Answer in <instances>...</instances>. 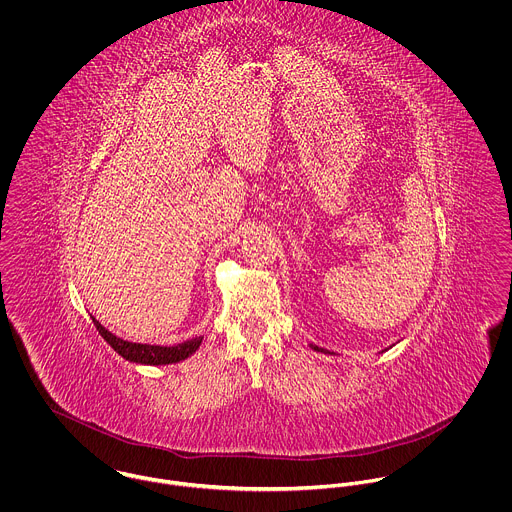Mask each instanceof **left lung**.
Wrapping results in <instances>:
<instances>
[{
	"label": "left lung",
	"mask_w": 512,
	"mask_h": 512,
	"mask_svg": "<svg viewBox=\"0 0 512 512\" xmlns=\"http://www.w3.org/2000/svg\"><path fill=\"white\" fill-rule=\"evenodd\" d=\"M311 349H313V351H317V353H325V355H333V353H329V351H325V349H321V347H317V345H311Z\"/></svg>",
	"instance_id": "1"
}]
</instances>
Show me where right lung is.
I'll return each instance as SVG.
<instances>
[{
	"label": "right lung",
	"mask_w": 512,
	"mask_h": 512,
	"mask_svg": "<svg viewBox=\"0 0 512 512\" xmlns=\"http://www.w3.org/2000/svg\"><path fill=\"white\" fill-rule=\"evenodd\" d=\"M92 323L96 325L98 333L104 337V341L120 355L124 357L126 361L130 363H140V365H173V363H179V361H185L187 357H191L203 337H197V339H191V341H185V343H179L175 347H161V345H144V343H130V341H124L120 337H116L114 333H110L106 327H102L94 317H92Z\"/></svg>",
	"instance_id": "1"
}]
</instances>
